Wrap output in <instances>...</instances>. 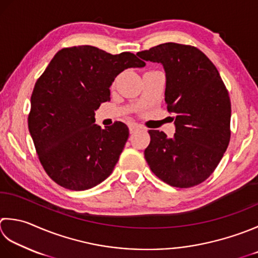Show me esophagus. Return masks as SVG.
Returning <instances> with one entry per match:
<instances>
[{"instance_id": "34e87169", "label": "esophagus", "mask_w": 258, "mask_h": 258, "mask_svg": "<svg viewBox=\"0 0 258 258\" xmlns=\"http://www.w3.org/2000/svg\"><path fill=\"white\" fill-rule=\"evenodd\" d=\"M128 128H130V132L131 133H134L135 131H138L140 128V125L136 124V123H130L128 124Z\"/></svg>"}]
</instances>
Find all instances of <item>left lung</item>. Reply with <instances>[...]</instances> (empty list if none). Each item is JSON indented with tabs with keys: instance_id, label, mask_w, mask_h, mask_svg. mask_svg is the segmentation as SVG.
Listing matches in <instances>:
<instances>
[{
	"instance_id": "1",
	"label": "left lung",
	"mask_w": 258,
	"mask_h": 258,
	"mask_svg": "<svg viewBox=\"0 0 258 258\" xmlns=\"http://www.w3.org/2000/svg\"><path fill=\"white\" fill-rule=\"evenodd\" d=\"M163 64L165 103L175 133L150 130L144 158L152 172L175 188L204 182L230 141V98L216 66L194 45L168 42L136 53Z\"/></svg>"
}]
</instances>
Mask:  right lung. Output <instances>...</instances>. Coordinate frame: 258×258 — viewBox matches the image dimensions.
Returning a JSON list of instances; mask_svg holds the SVG:
<instances>
[{
  "label": "right lung",
  "mask_w": 258,
  "mask_h": 258,
  "mask_svg": "<svg viewBox=\"0 0 258 258\" xmlns=\"http://www.w3.org/2000/svg\"><path fill=\"white\" fill-rule=\"evenodd\" d=\"M134 53L110 54L93 45L63 48L38 78L28 116L40 163L55 183L80 191L113 172L128 127L95 124V110L110 99L109 87L124 69L143 67Z\"/></svg>",
  "instance_id": "right-lung-1"
}]
</instances>
